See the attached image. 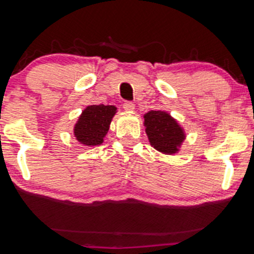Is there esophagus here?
<instances>
[{"mask_svg": "<svg viewBox=\"0 0 254 254\" xmlns=\"http://www.w3.org/2000/svg\"><path fill=\"white\" fill-rule=\"evenodd\" d=\"M123 109L124 111H127V112H132V111L135 110V104L131 103V101H125L123 104Z\"/></svg>", "mask_w": 254, "mask_h": 254, "instance_id": "1", "label": "esophagus"}]
</instances>
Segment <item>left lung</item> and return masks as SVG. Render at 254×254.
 Masks as SVG:
<instances>
[{
    "label": "left lung",
    "mask_w": 254,
    "mask_h": 254,
    "mask_svg": "<svg viewBox=\"0 0 254 254\" xmlns=\"http://www.w3.org/2000/svg\"><path fill=\"white\" fill-rule=\"evenodd\" d=\"M145 133L151 147L166 155H173L179 151L185 131L179 123L166 111H149L143 116Z\"/></svg>",
    "instance_id": "8db88e82"
}]
</instances>
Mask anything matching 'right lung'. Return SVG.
Listing matches in <instances>:
<instances>
[{
	"label": "right lung",
	"mask_w": 254,
	"mask_h": 254,
	"mask_svg": "<svg viewBox=\"0 0 254 254\" xmlns=\"http://www.w3.org/2000/svg\"><path fill=\"white\" fill-rule=\"evenodd\" d=\"M116 112L117 107L113 105L87 106L74 125V136L81 144L87 147L100 145L104 142Z\"/></svg>",
	"instance_id": "obj_1"
}]
</instances>
